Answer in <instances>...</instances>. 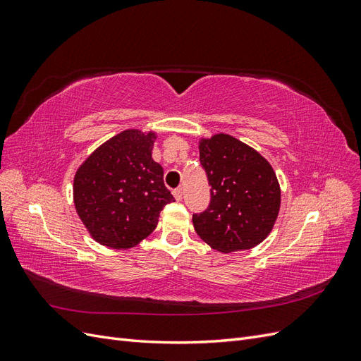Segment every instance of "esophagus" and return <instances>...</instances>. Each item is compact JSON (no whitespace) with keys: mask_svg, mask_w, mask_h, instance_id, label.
<instances>
[{"mask_svg":"<svg viewBox=\"0 0 361 361\" xmlns=\"http://www.w3.org/2000/svg\"><path fill=\"white\" fill-rule=\"evenodd\" d=\"M173 195H174V199H176L178 202H180V200H182V195H183V192H182V188L174 190V191H173Z\"/></svg>","mask_w":361,"mask_h":361,"instance_id":"1","label":"esophagus"}]
</instances>
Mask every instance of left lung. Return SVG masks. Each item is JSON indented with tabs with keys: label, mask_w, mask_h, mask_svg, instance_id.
<instances>
[{
	"label": "left lung",
	"mask_w": 361,
	"mask_h": 361,
	"mask_svg": "<svg viewBox=\"0 0 361 361\" xmlns=\"http://www.w3.org/2000/svg\"><path fill=\"white\" fill-rule=\"evenodd\" d=\"M200 164L211 185V203L192 215L195 232L221 253L250 250L271 233L281 191L271 164L227 134L199 141Z\"/></svg>",
	"instance_id": "obj_1"
}]
</instances>
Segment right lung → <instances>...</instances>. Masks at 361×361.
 I'll return each instance as SVG.
<instances>
[{
	"instance_id": "1",
	"label": "right lung",
	"mask_w": 361,
	"mask_h": 361,
	"mask_svg": "<svg viewBox=\"0 0 361 361\" xmlns=\"http://www.w3.org/2000/svg\"><path fill=\"white\" fill-rule=\"evenodd\" d=\"M155 133L126 129L105 141L73 178V203L96 243L133 248L158 224L159 212L174 202L164 170L152 158Z\"/></svg>"
}]
</instances>
